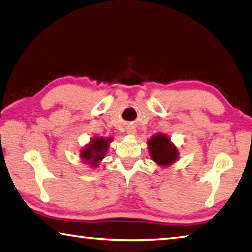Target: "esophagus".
<instances>
[{
  "mask_svg": "<svg viewBox=\"0 0 252 252\" xmlns=\"http://www.w3.org/2000/svg\"><path fill=\"white\" fill-rule=\"evenodd\" d=\"M127 134L128 135H136V129L134 126H127Z\"/></svg>",
  "mask_w": 252,
  "mask_h": 252,
  "instance_id": "esophagus-1",
  "label": "esophagus"
}]
</instances>
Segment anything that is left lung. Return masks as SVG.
I'll return each mask as SVG.
<instances>
[{
	"label": "left lung",
	"mask_w": 252,
	"mask_h": 252,
	"mask_svg": "<svg viewBox=\"0 0 252 252\" xmlns=\"http://www.w3.org/2000/svg\"><path fill=\"white\" fill-rule=\"evenodd\" d=\"M148 150L151 160L161 168H167L179 159V150L170 137L164 134H156L148 139Z\"/></svg>",
	"instance_id": "left-lung-1"
}]
</instances>
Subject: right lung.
Instances as JSON below:
<instances>
[{
	"label": "right lung",
	"mask_w": 252,
	"mask_h": 252,
	"mask_svg": "<svg viewBox=\"0 0 252 252\" xmlns=\"http://www.w3.org/2000/svg\"><path fill=\"white\" fill-rule=\"evenodd\" d=\"M113 141L112 137L95 136L91 138L89 144L80 150V159L85 164H89L93 169L98 167V163L105 158L108 147Z\"/></svg>",
	"instance_id": "right-lung-1"
}]
</instances>
